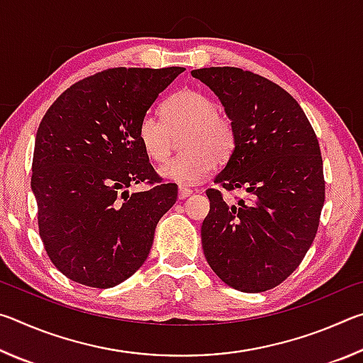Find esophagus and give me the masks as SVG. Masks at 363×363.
<instances>
[{
	"label": "esophagus",
	"mask_w": 363,
	"mask_h": 363,
	"mask_svg": "<svg viewBox=\"0 0 363 363\" xmlns=\"http://www.w3.org/2000/svg\"><path fill=\"white\" fill-rule=\"evenodd\" d=\"M190 194H192V190L187 189V187H184V186H179V189H177V199H179V200L187 199Z\"/></svg>",
	"instance_id": "1"
}]
</instances>
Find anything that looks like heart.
Returning <instances> with one entry per match:
<instances>
[{
    "mask_svg": "<svg viewBox=\"0 0 363 363\" xmlns=\"http://www.w3.org/2000/svg\"><path fill=\"white\" fill-rule=\"evenodd\" d=\"M162 116L145 113L138 125V139L145 155L163 162L171 152V134L181 131L184 153L162 164L158 174L163 179L195 186L213 173L216 162H224L233 149V126L224 113L216 110L210 96L199 89H181L171 94L162 106Z\"/></svg>",
    "mask_w": 363,
    "mask_h": 363,
    "instance_id": "b5f03b06",
    "label": "heart"
}]
</instances>
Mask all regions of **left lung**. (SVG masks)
I'll list each match as a JSON object with an SVG mask.
<instances>
[{
    "label": "left lung",
    "instance_id": "1",
    "mask_svg": "<svg viewBox=\"0 0 363 363\" xmlns=\"http://www.w3.org/2000/svg\"><path fill=\"white\" fill-rule=\"evenodd\" d=\"M192 77L219 97L233 126V150L214 184L248 194L227 205L219 190H206L205 257L235 290H270L293 274L317 233L325 201L317 136L299 104L267 78L235 67Z\"/></svg>",
    "mask_w": 363,
    "mask_h": 363
}]
</instances>
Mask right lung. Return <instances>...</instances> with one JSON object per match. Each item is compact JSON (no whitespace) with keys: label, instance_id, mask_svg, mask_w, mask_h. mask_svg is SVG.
<instances>
[{"label":"right lung","instance_id":"add662e5","mask_svg":"<svg viewBox=\"0 0 363 363\" xmlns=\"http://www.w3.org/2000/svg\"><path fill=\"white\" fill-rule=\"evenodd\" d=\"M182 72H101L70 86L43 116L32 164L40 237L54 266L77 284L112 288L130 279L174 205L177 186L160 181L138 125ZM145 180L149 191L127 190Z\"/></svg>","mask_w":363,"mask_h":363}]
</instances>
